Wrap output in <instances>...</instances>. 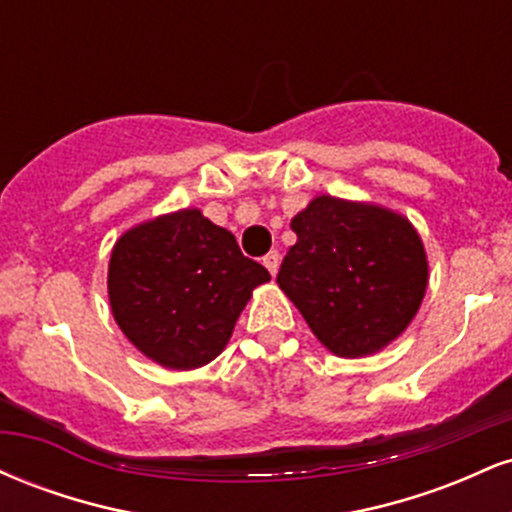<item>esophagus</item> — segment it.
I'll use <instances>...</instances> for the list:
<instances>
[{"mask_svg":"<svg viewBox=\"0 0 512 512\" xmlns=\"http://www.w3.org/2000/svg\"><path fill=\"white\" fill-rule=\"evenodd\" d=\"M262 264L269 269V274L276 276V272H279V264H281V255L276 250H272L269 255L262 257Z\"/></svg>","mask_w":512,"mask_h":512,"instance_id":"34e87169","label":"esophagus"}]
</instances>
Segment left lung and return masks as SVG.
I'll use <instances>...</instances> for the list:
<instances>
[{
    "instance_id": "left-lung-1",
    "label": "left lung",
    "mask_w": 512,
    "mask_h": 512,
    "mask_svg": "<svg viewBox=\"0 0 512 512\" xmlns=\"http://www.w3.org/2000/svg\"><path fill=\"white\" fill-rule=\"evenodd\" d=\"M291 228L298 240L276 284L322 346L361 358L407 330L428 286L426 250L409 219L378 204L320 195L293 216Z\"/></svg>"
}]
</instances>
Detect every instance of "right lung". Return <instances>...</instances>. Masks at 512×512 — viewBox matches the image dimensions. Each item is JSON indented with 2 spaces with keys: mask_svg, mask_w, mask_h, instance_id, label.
Wrapping results in <instances>:
<instances>
[{
  "mask_svg": "<svg viewBox=\"0 0 512 512\" xmlns=\"http://www.w3.org/2000/svg\"><path fill=\"white\" fill-rule=\"evenodd\" d=\"M269 279L231 231L199 209H180L117 238L108 296L115 322L144 356L192 370L226 349L252 289Z\"/></svg>",
  "mask_w": 512,
  "mask_h": 512,
  "instance_id": "right-lung-1",
  "label": "right lung"
}]
</instances>
